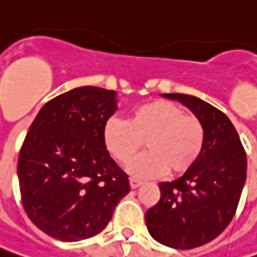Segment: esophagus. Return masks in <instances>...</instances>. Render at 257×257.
Masks as SVG:
<instances>
[{"mask_svg": "<svg viewBox=\"0 0 257 257\" xmlns=\"http://www.w3.org/2000/svg\"><path fill=\"white\" fill-rule=\"evenodd\" d=\"M129 183H131V188H132V189H137V188H139V186L142 185V181L135 179V178H131V179H129Z\"/></svg>", "mask_w": 257, "mask_h": 257, "instance_id": "34e87169", "label": "esophagus"}]
</instances>
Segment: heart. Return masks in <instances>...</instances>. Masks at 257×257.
<instances>
[{
  "instance_id": "heart-1",
  "label": "heart",
  "mask_w": 257,
  "mask_h": 257,
  "mask_svg": "<svg viewBox=\"0 0 257 257\" xmlns=\"http://www.w3.org/2000/svg\"><path fill=\"white\" fill-rule=\"evenodd\" d=\"M103 145L118 164H128L146 142L150 151L129 165L138 178H156L169 171L182 175L199 161L205 146L202 120L171 101H154L137 108L128 122L111 118L102 131Z\"/></svg>"
}]
</instances>
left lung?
I'll return each mask as SVG.
<instances>
[{
  "label": "left lung",
  "mask_w": 257,
  "mask_h": 257,
  "mask_svg": "<svg viewBox=\"0 0 257 257\" xmlns=\"http://www.w3.org/2000/svg\"><path fill=\"white\" fill-rule=\"evenodd\" d=\"M164 96L186 105L205 126L199 161L181 178L159 183L161 199L145 215L155 240L185 250L209 243L233 219L246 181V152L223 112L192 95Z\"/></svg>",
  "instance_id": "8db88e82"
}]
</instances>
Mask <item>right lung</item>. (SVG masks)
Masks as SVG:
<instances>
[{"label": "right lung", "mask_w": 257, "mask_h": 257, "mask_svg": "<svg viewBox=\"0 0 257 257\" xmlns=\"http://www.w3.org/2000/svg\"><path fill=\"white\" fill-rule=\"evenodd\" d=\"M116 93L81 86L48 101L24 139L18 181L24 210L44 233L76 242L99 233L129 190L102 131Z\"/></svg>", "instance_id": "add662e5"}]
</instances>
